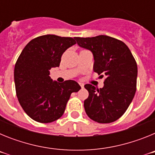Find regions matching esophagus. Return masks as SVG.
Returning <instances> with one entry per match:
<instances>
[{
    "label": "esophagus",
    "instance_id": "34e87169",
    "mask_svg": "<svg viewBox=\"0 0 155 155\" xmlns=\"http://www.w3.org/2000/svg\"><path fill=\"white\" fill-rule=\"evenodd\" d=\"M79 84H80V86L82 87V88L84 87V84H83L82 82H79Z\"/></svg>",
    "mask_w": 155,
    "mask_h": 155
}]
</instances>
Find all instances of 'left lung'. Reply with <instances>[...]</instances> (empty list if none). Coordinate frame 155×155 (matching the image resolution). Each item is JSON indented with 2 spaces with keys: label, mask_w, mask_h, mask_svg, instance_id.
<instances>
[{
  "label": "left lung",
  "mask_w": 155,
  "mask_h": 155,
  "mask_svg": "<svg viewBox=\"0 0 155 155\" xmlns=\"http://www.w3.org/2000/svg\"><path fill=\"white\" fill-rule=\"evenodd\" d=\"M74 39L80 47L92 53L94 72L105 76L102 88L84 85L89 93L84 102L86 113L99 124L113 123L124 114L136 92V61L128 46L113 37L101 35Z\"/></svg>",
  "instance_id": "1"
}]
</instances>
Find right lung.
I'll return each instance as SVG.
<instances>
[{"label": "right lung", "mask_w": 155, "mask_h": 155, "mask_svg": "<svg viewBox=\"0 0 155 155\" xmlns=\"http://www.w3.org/2000/svg\"><path fill=\"white\" fill-rule=\"evenodd\" d=\"M76 43L74 38L45 35L30 41L15 66L14 78L18 102L30 118L48 124L61 118L72 92L81 86L75 81L60 84L50 70L60 66L61 56Z\"/></svg>", "instance_id": "obj_1"}]
</instances>
